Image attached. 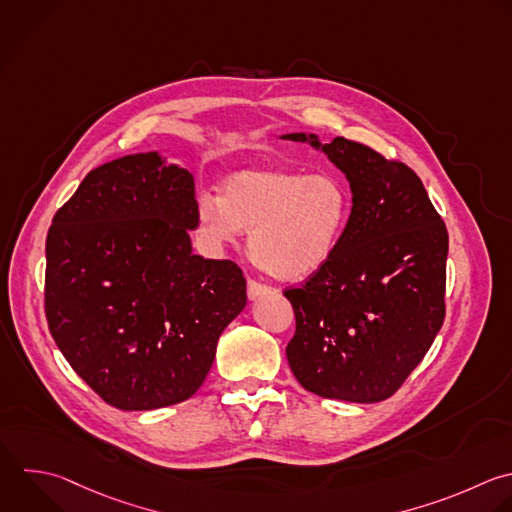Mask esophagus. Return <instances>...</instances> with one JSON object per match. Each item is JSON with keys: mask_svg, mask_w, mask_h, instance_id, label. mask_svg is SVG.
<instances>
[{"mask_svg": "<svg viewBox=\"0 0 512 512\" xmlns=\"http://www.w3.org/2000/svg\"><path fill=\"white\" fill-rule=\"evenodd\" d=\"M268 292H270L268 286H264V284H260V282L248 278V298H250V300H256V298H260V296H264V294H268Z\"/></svg>", "mask_w": 512, "mask_h": 512, "instance_id": "esophagus-1", "label": "esophagus"}]
</instances>
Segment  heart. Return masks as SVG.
<instances>
[{"label": "heart", "instance_id": "heart-1", "mask_svg": "<svg viewBox=\"0 0 512 512\" xmlns=\"http://www.w3.org/2000/svg\"><path fill=\"white\" fill-rule=\"evenodd\" d=\"M350 214V196L332 174L252 168L230 174L222 198H198V224L214 246L242 230L254 264L278 280H304L332 256Z\"/></svg>", "mask_w": 512, "mask_h": 512}]
</instances>
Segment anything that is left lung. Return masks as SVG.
Listing matches in <instances>:
<instances>
[{"label":"left lung","instance_id":"obj_1","mask_svg":"<svg viewBox=\"0 0 512 512\" xmlns=\"http://www.w3.org/2000/svg\"><path fill=\"white\" fill-rule=\"evenodd\" d=\"M322 150L350 182L352 210L328 262L288 288L296 380L322 398L380 402L420 364L444 322L448 232L420 178L372 148L286 134Z\"/></svg>","mask_w":512,"mask_h":512}]
</instances>
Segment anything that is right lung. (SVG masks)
Here are the masks:
<instances>
[{
	"label": "right lung",
	"mask_w": 512,
	"mask_h": 512,
	"mask_svg": "<svg viewBox=\"0 0 512 512\" xmlns=\"http://www.w3.org/2000/svg\"><path fill=\"white\" fill-rule=\"evenodd\" d=\"M194 176L158 152L92 170L46 240L50 332L82 380L120 410L188 400L246 306L232 260L192 252Z\"/></svg>",
	"instance_id": "right-lung-1"
}]
</instances>
